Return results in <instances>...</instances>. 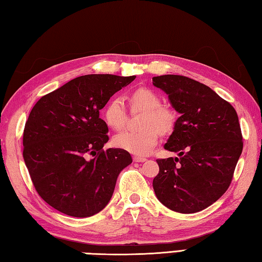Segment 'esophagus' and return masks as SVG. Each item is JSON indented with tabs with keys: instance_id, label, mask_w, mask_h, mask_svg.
<instances>
[{
	"instance_id": "34e87169",
	"label": "esophagus",
	"mask_w": 262,
	"mask_h": 262,
	"mask_svg": "<svg viewBox=\"0 0 262 262\" xmlns=\"http://www.w3.org/2000/svg\"><path fill=\"white\" fill-rule=\"evenodd\" d=\"M133 161L136 162V163H143L147 161V158L145 157H139V156H135L134 158H133Z\"/></svg>"
}]
</instances>
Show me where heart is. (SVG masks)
<instances>
[{
  "instance_id": "b5f03b06",
  "label": "heart",
  "mask_w": 262,
  "mask_h": 262,
  "mask_svg": "<svg viewBox=\"0 0 262 262\" xmlns=\"http://www.w3.org/2000/svg\"><path fill=\"white\" fill-rule=\"evenodd\" d=\"M130 104L134 110L143 111L140 130H123L114 136L113 143L117 148L137 156H144L156 147L159 133L166 135L173 130L177 122L174 110L162 105V99L151 89L139 88L130 94ZM104 119L115 130L123 128L127 113L121 97H113L104 110Z\"/></svg>"
}]
</instances>
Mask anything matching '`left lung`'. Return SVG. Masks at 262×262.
<instances>
[{
  "label": "left lung",
  "mask_w": 262,
  "mask_h": 262,
  "mask_svg": "<svg viewBox=\"0 0 262 262\" xmlns=\"http://www.w3.org/2000/svg\"><path fill=\"white\" fill-rule=\"evenodd\" d=\"M180 117L164 148L179 157L157 159L152 187L168 209L192 214L216 202L231 184L243 151L236 110L192 78L180 75L152 77Z\"/></svg>",
  "instance_id": "8db88e82"
}]
</instances>
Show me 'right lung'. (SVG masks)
Returning <instances> with one entry per match:
<instances>
[{"label":"right lung","instance_id":"1","mask_svg":"<svg viewBox=\"0 0 262 262\" xmlns=\"http://www.w3.org/2000/svg\"><path fill=\"white\" fill-rule=\"evenodd\" d=\"M135 77L84 75L33 106L24 128L23 157L35 190L54 209L90 217L107 206L132 156L122 149H103L108 127L99 111Z\"/></svg>","mask_w":262,"mask_h":262}]
</instances>
